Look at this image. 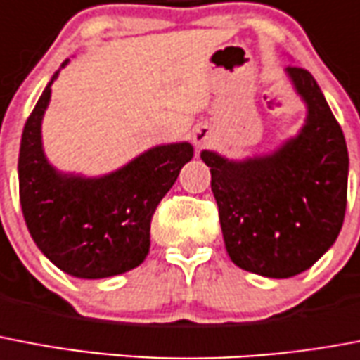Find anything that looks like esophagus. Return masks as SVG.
<instances>
[{
    "label": "esophagus",
    "instance_id": "1",
    "mask_svg": "<svg viewBox=\"0 0 360 360\" xmlns=\"http://www.w3.org/2000/svg\"><path fill=\"white\" fill-rule=\"evenodd\" d=\"M210 137H212V131H210L208 126H198L197 130H195V134H193L195 145L200 148V146H204L206 143H208Z\"/></svg>",
    "mask_w": 360,
    "mask_h": 360
}]
</instances>
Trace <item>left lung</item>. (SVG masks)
Instances as JSON below:
<instances>
[{"label":"left lung","instance_id":"obj_1","mask_svg":"<svg viewBox=\"0 0 360 360\" xmlns=\"http://www.w3.org/2000/svg\"><path fill=\"white\" fill-rule=\"evenodd\" d=\"M309 105L295 139L269 156L229 162L204 150L226 252L236 266L288 278L320 260L340 234L347 204V146L309 70L286 68Z\"/></svg>","mask_w":360,"mask_h":360}]
</instances>
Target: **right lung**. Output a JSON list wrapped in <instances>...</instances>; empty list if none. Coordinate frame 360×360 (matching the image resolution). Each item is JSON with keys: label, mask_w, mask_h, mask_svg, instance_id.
<instances>
[{"label": "right lung", "mask_w": 360, "mask_h": 360, "mask_svg": "<svg viewBox=\"0 0 360 360\" xmlns=\"http://www.w3.org/2000/svg\"><path fill=\"white\" fill-rule=\"evenodd\" d=\"M57 76L40 94L22 134L18 184L25 225L40 251L68 275L113 277L148 255L152 215L193 158V146H156L102 178L59 174L46 162L40 143V122Z\"/></svg>", "instance_id": "right-lung-1"}]
</instances>
